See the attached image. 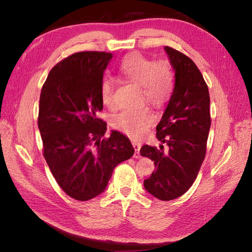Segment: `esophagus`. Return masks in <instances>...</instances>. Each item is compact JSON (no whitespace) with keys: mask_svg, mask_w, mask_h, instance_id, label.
<instances>
[{"mask_svg":"<svg viewBox=\"0 0 252 252\" xmlns=\"http://www.w3.org/2000/svg\"><path fill=\"white\" fill-rule=\"evenodd\" d=\"M132 146H133L134 150H135V153H134V158H140V148H141V143L139 142H132Z\"/></svg>","mask_w":252,"mask_h":252,"instance_id":"esophagus-1","label":"esophagus"}]
</instances>
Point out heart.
Listing matches in <instances>:
<instances>
[{
	"instance_id": "heart-1",
	"label": "heart",
	"mask_w": 252,
	"mask_h": 252,
	"mask_svg": "<svg viewBox=\"0 0 252 252\" xmlns=\"http://www.w3.org/2000/svg\"><path fill=\"white\" fill-rule=\"evenodd\" d=\"M120 71L126 80L142 88L143 100L155 106L163 105L173 90V78L169 66L164 63H157L134 53L123 60ZM113 82L104 79L101 82L100 94L103 104L114 108ZM155 117L147 108L127 109L117 114L113 119V126L131 138H140L150 126Z\"/></svg>"
}]
</instances>
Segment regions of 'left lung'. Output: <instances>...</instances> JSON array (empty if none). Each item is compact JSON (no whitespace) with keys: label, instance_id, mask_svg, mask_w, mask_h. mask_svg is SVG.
Instances as JSON below:
<instances>
[{"label":"left lung","instance_id":"8db88e82","mask_svg":"<svg viewBox=\"0 0 252 252\" xmlns=\"http://www.w3.org/2000/svg\"><path fill=\"white\" fill-rule=\"evenodd\" d=\"M176 71V83L161 121L157 126L160 148L143 146L142 157L155 161L156 170L144 180L153 197L169 201L185 194L193 185L206 157L211 126L208 85L194 62L165 46Z\"/></svg>","mask_w":252,"mask_h":252}]
</instances>
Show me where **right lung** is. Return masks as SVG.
<instances>
[{
	"mask_svg": "<svg viewBox=\"0 0 252 252\" xmlns=\"http://www.w3.org/2000/svg\"><path fill=\"white\" fill-rule=\"evenodd\" d=\"M112 53L84 51L59 62L42 87L37 126L43 156L60 188L79 201L105 190L114 168L133 156L118 131L105 138L100 87Z\"/></svg>",
	"mask_w": 252,
	"mask_h": 252,
	"instance_id": "1",
	"label": "right lung"
}]
</instances>
